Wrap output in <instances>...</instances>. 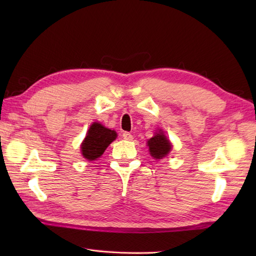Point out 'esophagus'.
<instances>
[{
    "mask_svg": "<svg viewBox=\"0 0 256 256\" xmlns=\"http://www.w3.org/2000/svg\"><path fill=\"white\" fill-rule=\"evenodd\" d=\"M122 136H123L124 140H133V135L131 133H128V132H124Z\"/></svg>",
    "mask_w": 256,
    "mask_h": 256,
    "instance_id": "34e87169",
    "label": "esophagus"
}]
</instances>
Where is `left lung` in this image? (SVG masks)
Masks as SVG:
<instances>
[{
  "label": "left lung",
  "instance_id": "8db88e82",
  "mask_svg": "<svg viewBox=\"0 0 256 256\" xmlns=\"http://www.w3.org/2000/svg\"><path fill=\"white\" fill-rule=\"evenodd\" d=\"M148 146L150 148V155L156 160H162V157L167 156L172 150V143L165 136V134L162 130L156 132L154 136L148 140Z\"/></svg>",
  "mask_w": 256,
  "mask_h": 256
}]
</instances>
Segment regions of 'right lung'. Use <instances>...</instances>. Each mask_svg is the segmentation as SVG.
Returning a JSON list of instances; mask_svg holds the SVG:
<instances>
[{
  "mask_svg": "<svg viewBox=\"0 0 256 256\" xmlns=\"http://www.w3.org/2000/svg\"><path fill=\"white\" fill-rule=\"evenodd\" d=\"M118 134L113 130L108 128L99 122L91 124L84 142L81 143V154L88 160H96L104 153L106 148L114 140Z\"/></svg>",
  "mask_w": 256,
  "mask_h": 256,
  "instance_id": "right-lung-1",
  "label": "right lung"
}]
</instances>
